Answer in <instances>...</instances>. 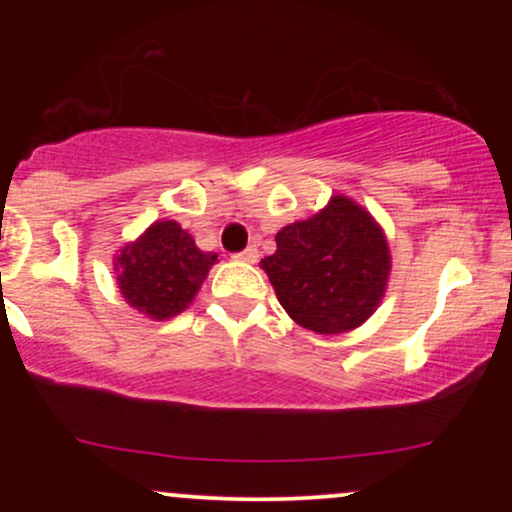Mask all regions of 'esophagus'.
I'll return each instance as SVG.
<instances>
[{"label": "esophagus", "instance_id": "esophagus-1", "mask_svg": "<svg viewBox=\"0 0 512 512\" xmlns=\"http://www.w3.org/2000/svg\"><path fill=\"white\" fill-rule=\"evenodd\" d=\"M257 257H260V252H257V248H252V245H250V248H245L243 252H236V255H233V260L255 264Z\"/></svg>", "mask_w": 512, "mask_h": 512}]
</instances>
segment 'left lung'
Segmentation results:
<instances>
[{
	"mask_svg": "<svg viewBox=\"0 0 512 512\" xmlns=\"http://www.w3.org/2000/svg\"><path fill=\"white\" fill-rule=\"evenodd\" d=\"M260 267L293 322L317 334H344L378 310L392 257L370 211L334 195L310 219L281 228L276 252Z\"/></svg>",
	"mask_w": 512,
	"mask_h": 512,
	"instance_id": "obj_1",
	"label": "left lung"
}]
</instances>
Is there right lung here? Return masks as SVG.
Wrapping results in <instances>:
<instances>
[{"label":"right lung","instance_id":"obj_1","mask_svg":"<svg viewBox=\"0 0 512 512\" xmlns=\"http://www.w3.org/2000/svg\"><path fill=\"white\" fill-rule=\"evenodd\" d=\"M216 252H202L178 221H154L117 250L115 281L122 298L151 320L180 315L202 289Z\"/></svg>","mask_w":512,"mask_h":512}]
</instances>
